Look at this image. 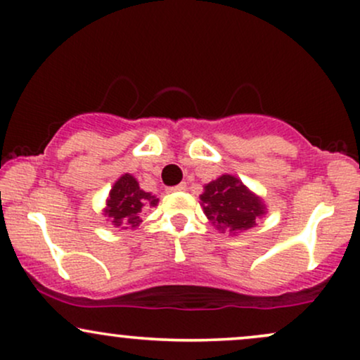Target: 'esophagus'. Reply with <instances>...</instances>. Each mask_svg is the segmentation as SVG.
I'll return each instance as SVG.
<instances>
[{
	"label": "esophagus",
	"instance_id": "esophagus-1",
	"mask_svg": "<svg viewBox=\"0 0 360 360\" xmlns=\"http://www.w3.org/2000/svg\"><path fill=\"white\" fill-rule=\"evenodd\" d=\"M184 189H186V184L181 183L177 186H171V188H167V191L169 193H176V191H184Z\"/></svg>",
	"mask_w": 360,
	"mask_h": 360
}]
</instances>
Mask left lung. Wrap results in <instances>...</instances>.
Returning <instances> with one entry per match:
<instances>
[{
    "label": "left lung",
    "mask_w": 360,
    "mask_h": 360,
    "mask_svg": "<svg viewBox=\"0 0 360 360\" xmlns=\"http://www.w3.org/2000/svg\"><path fill=\"white\" fill-rule=\"evenodd\" d=\"M199 198L213 226L229 233L253 228L266 210L262 199L231 174H223L206 184Z\"/></svg>",
    "instance_id": "obj_1"
}]
</instances>
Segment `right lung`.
<instances>
[{"mask_svg": "<svg viewBox=\"0 0 360 360\" xmlns=\"http://www.w3.org/2000/svg\"><path fill=\"white\" fill-rule=\"evenodd\" d=\"M158 202V198L139 188L136 177L124 174L112 186L103 214L115 228L134 229L141 224V211Z\"/></svg>", "mask_w": 360, "mask_h": 360, "instance_id": "1", "label": "right lung"}]
</instances>
